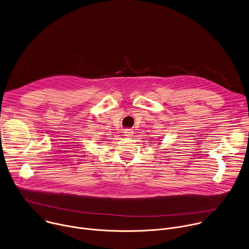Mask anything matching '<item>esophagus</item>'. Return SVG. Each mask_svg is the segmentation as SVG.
Returning a JSON list of instances; mask_svg holds the SVG:
<instances>
[{
	"mask_svg": "<svg viewBox=\"0 0 249 249\" xmlns=\"http://www.w3.org/2000/svg\"><path fill=\"white\" fill-rule=\"evenodd\" d=\"M124 134H125L126 137L131 138V137H133L134 132H133V130H131V129H126V130H124Z\"/></svg>",
	"mask_w": 249,
	"mask_h": 249,
	"instance_id": "1",
	"label": "esophagus"
}]
</instances>
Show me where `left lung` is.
Segmentation results:
<instances>
[{
    "instance_id": "1",
    "label": "left lung",
    "mask_w": 249,
    "mask_h": 249,
    "mask_svg": "<svg viewBox=\"0 0 249 249\" xmlns=\"http://www.w3.org/2000/svg\"><path fill=\"white\" fill-rule=\"evenodd\" d=\"M159 144H160V143H159Z\"/></svg>"
}]
</instances>
